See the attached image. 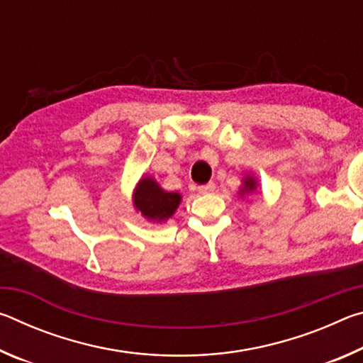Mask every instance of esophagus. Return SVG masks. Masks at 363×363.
<instances>
[{
	"instance_id": "34e87169",
	"label": "esophagus",
	"mask_w": 363,
	"mask_h": 363,
	"mask_svg": "<svg viewBox=\"0 0 363 363\" xmlns=\"http://www.w3.org/2000/svg\"><path fill=\"white\" fill-rule=\"evenodd\" d=\"M214 189H216V186H214L213 182H208V184H203V186H199L196 187V190H199L200 194H213Z\"/></svg>"
}]
</instances>
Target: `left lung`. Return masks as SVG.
Instances as JSON below:
<instances>
[{
    "label": "left lung",
    "instance_id": "left-lung-1",
    "mask_svg": "<svg viewBox=\"0 0 363 363\" xmlns=\"http://www.w3.org/2000/svg\"><path fill=\"white\" fill-rule=\"evenodd\" d=\"M256 179L253 176H247L243 179V186H242V189H240V194H251V192H255L256 190Z\"/></svg>",
    "mask_w": 363,
    "mask_h": 363
}]
</instances>
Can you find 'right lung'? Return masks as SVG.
<instances>
[{
  "instance_id": "right-lung-1",
  "label": "right lung",
  "mask_w": 363,
  "mask_h": 363,
  "mask_svg": "<svg viewBox=\"0 0 363 363\" xmlns=\"http://www.w3.org/2000/svg\"><path fill=\"white\" fill-rule=\"evenodd\" d=\"M133 203L144 218L153 223H164L176 213L181 203V195L177 192H167L158 186L155 179L144 176L134 190Z\"/></svg>"
}]
</instances>
